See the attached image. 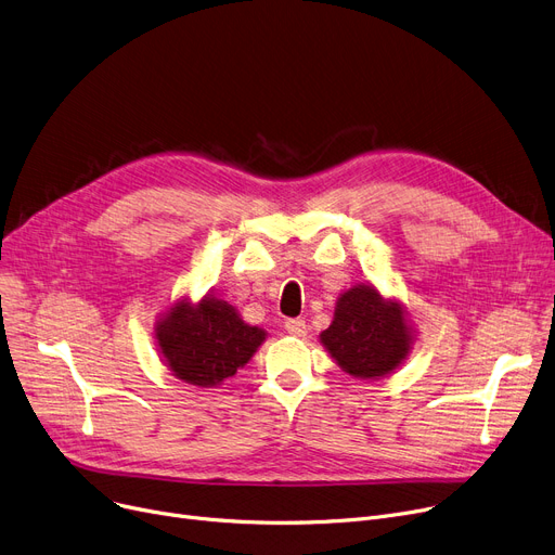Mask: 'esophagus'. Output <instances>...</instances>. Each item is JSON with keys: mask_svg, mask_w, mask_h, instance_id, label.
<instances>
[{"mask_svg": "<svg viewBox=\"0 0 555 555\" xmlns=\"http://www.w3.org/2000/svg\"><path fill=\"white\" fill-rule=\"evenodd\" d=\"M285 331H287L289 335H293V337H304L308 328H306L304 319H287V322H285Z\"/></svg>", "mask_w": 555, "mask_h": 555, "instance_id": "obj_1", "label": "esophagus"}]
</instances>
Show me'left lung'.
Listing matches in <instances>:
<instances>
[{
    "label": "left lung",
    "mask_w": 555,
    "mask_h": 555,
    "mask_svg": "<svg viewBox=\"0 0 555 555\" xmlns=\"http://www.w3.org/2000/svg\"><path fill=\"white\" fill-rule=\"evenodd\" d=\"M322 341L337 364L356 377H383L410 351V333L398 304H387L371 285H358L337 301Z\"/></svg>",
    "instance_id": "left-lung-1"
}]
</instances>
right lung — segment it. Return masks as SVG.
<instances>
[{
  "mask_svg": "<svg viewBox=\"0 0 555 555\" xmlns=\"http://www.w3.org/2000/svg\"><path fill=\"white\" fill-rule=\"evenodd\" d=\"M157 339L180 380L211 387L245 366L266 333L247 326L227 301L207 297L197 308L175 306L159 324Z\"/></svg>",
  "mask_w": 555,
  "mask_h": 555,
  "instance_id": "obj_1",
  "label": "right lung"
}]
</instances>
